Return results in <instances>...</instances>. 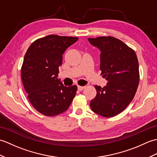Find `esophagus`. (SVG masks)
<instances>
[{"label": "esophagus", "mask_w": 157, "mask_h": 157, "mask_svg": "<svg viewBox=\"0 0 157 157\" xmlns=\"http://www.w3.org/2000/svg\"><path fill=\"white\" fill-rule=\"evenodd\" d=\"M85 87L84 86H78V89L79 90V91H82V90H84V88Z\"/></svg>", "instance_id": "obj_1"}]
</instances>
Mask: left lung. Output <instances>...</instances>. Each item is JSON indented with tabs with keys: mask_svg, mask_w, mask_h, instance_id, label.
<instances>
[{
	"mask_svg": "<svg viewBox=\"0 0 157 157\" xmlns=\"http://www.w3.org/2000/svg\"><path fill=\"white\" fill-rule=\"evenodd\" d=\"M101 51V75L108 81L104 88L95 86L92 111L105 117L119 114L134 98L140 81L139 64L134 50L112 36L88 38Z\"/></svg>",
	"mask_w": 157,
	"mask_h": 157,
	"instance_id": "obj_1",
	"label": "left lung"
}]
</instances>
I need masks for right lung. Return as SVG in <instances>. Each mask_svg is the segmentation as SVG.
<instances>
[{
    "label": "right lung",
    "instance_id": "1",
    "mask_svg": "<svg viewBox=\"0 0 157 157\" xmlns=\"http://www.w3.org/2000/svg\"><path fill=\"white\" fill-rule=\"evenodd\" d=\"M78 40L49 35L32 42L25 53L21 70L23 85L32 105L42 115L61 114L75 97L77 86L67 87L57 77L63 54Z\"/></svg>",
    "mask_w": 157,
    "mask_h": 157
}]
</instances>
